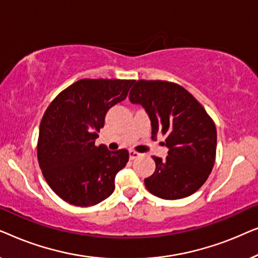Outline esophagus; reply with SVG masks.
<instances>
[{
  "label": "esophagus",
  "mask_w": 258,
  "mask_h": 258,
  "mask_svg": "<svg viewBox=\"0 0 258 258\" xmlns=\"http://www.w3.org/2000/svg\"><path fill=\"white\" fill-rule=\"evenodd\" d=\"M140 153H137V151H135V150H130L129 151V157H130V160H135V158H137L140 156Z\"/></svg>",
  "instance_id": "obj_1"
}]
</instances>
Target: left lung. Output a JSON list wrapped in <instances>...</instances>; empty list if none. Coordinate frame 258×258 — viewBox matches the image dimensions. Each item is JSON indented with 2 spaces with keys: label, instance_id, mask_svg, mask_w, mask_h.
Masks as SVG:
<instances>
[{
  "label": "left lung",
  "instance_id": "left-lung-1",
  "mask_svg": "<svg viewBox=\"0 0 258 258\" xmlns=\"http://www.w3.org/2000/svg\"><path fill=\"white\" fill-rule=\"evenodd\" d=\"M132 103L146 109L151 139L165 136V160L154 156L155 172L144 179L148 191L163 200L192 195L209 177L216 158V125L203 105L182 86L168 81H136Z\"/></svg>",
  "mask_w": 258,
  "mask_h": 258
}]
</instances>
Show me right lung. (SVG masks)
Returning a JSON list of instances; mask_svg holds the SVG:
<instances>
[{
  "mask_svg": "<svg viewBox=\"0 0 258 258\" xmlns=\"http://www.w3.org/2000/svg\"><path fill=\"white\" fill-rule=\"evenodd\" d=\"M134 80L82 79L62 90L40 124L37 160L45 181L59 199L91 207L115 190V176L129 160L126 149L95 146L107 111L125 100Z\"/></svg>",
  "mask_w": 258,
  "mask_h": 258,
  "instance_id": "1",
  "label": "right lung"
}]
</instances>
